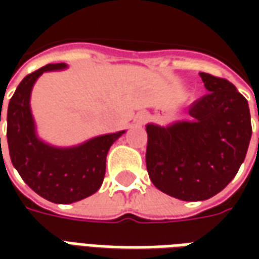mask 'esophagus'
<instances>
[{"mask_svg":"<svg viewBox=\"0 0 259 259\" xmlns=\"http://www.w3.org/2000/svg\"><path fill=\"white\" fill-rule=\"evenodd\" d=\"M147 120V115L146 113H140V115H137V116H136V122H137V123H144V122H146Z\"/></svg>","mask_w":259,"mask_h":259,"instance_id":"1","label":"esophagus"}]
</instances>
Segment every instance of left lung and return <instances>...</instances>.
Returning a JSON list of instances; mask_svg holds the SVG:
<instances>
[{"instance_id":"obj_1","label":"left lung","mask_w":259,"mask_h":259,"mask_svg":"<svg viewBox=\"0 0 259 259\" xmlns=\"http://www.w3.org/2000/svg\"><path fill=\"white\" fill-rule=\"evenodd\" d=\"M200 77L208 93L189 107V119L146 124L148 176L158 190L182 201L221 193L244 162L252 133L248 102L237 89L212 74Z\"/></svg>"}]
</instances>
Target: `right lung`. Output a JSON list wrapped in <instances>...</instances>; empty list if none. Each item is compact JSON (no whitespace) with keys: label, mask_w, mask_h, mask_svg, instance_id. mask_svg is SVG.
I'll return each mask as SVG.
<instances>
[{"label":"right lung","mask_w":259,"mask_h":259,"mask_svg":"<svg viewBox=\"0 0 259 259\" xmlns=\"http://www.w3.org/2000/svg\"><path fill=\"white\" fill-rule=\"evenodd\" d=\"M66 68L64 62L48 64L27 74L11 98L7 112V139L12 165L31 190L55 204H72L94 194L105 176L109 148L126 133L120 130L96 136L69 147L53 146L42 140L31 112V90L44 72Z\"/></svg>","instance_id":"right-lung-1"}]
</instances>
